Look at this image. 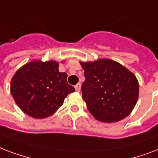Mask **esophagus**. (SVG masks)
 Instances as JSON below:
<instances>
[{
    "label": "esophagus",
    "mask_w": 158,
    "mask_h": 158,
    "mask_svg": "<svg viewBox=\"0 0 158 158\" xmlns=\"http://www.w3.org/2000/svg\"><path fill=\"white\" fill-rule=\"evenodd\" d=\"M75 89H76V90L77 91V92H80V90H81V84H80V83H78V84H77V85H75Z\"/></svg>",
    "instance_id": "obj_1"
}]
</instances>
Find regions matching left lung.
Listing matches in <instances>:
<instances>
[{
    "instance_id": "left-lung-1",
    "label": "left lung",
    "mask_w": 158,
    "mask_h": 158,
    "mask_svg": "<svg viewBox=\"0 0 158 158\" xmlns=\"http://www.w3.org/2000/svg\"><path fill=\"white\" fill-rule=\"evenodd\" d=\"M80 64L85 77L82 98L94 118L114 123L129 115L139 99V84L134 73L107 58Z\"/></svg>"
}]
</instances>
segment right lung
<instances>
[{"label": "right lung", "instance_id": "add662e5", "mask_svg": "<svg viewBox=\"0 0 158 158\" xmlns=\"http://www.w3.org/2000/svg\"><path fill=\"white\" fill-rule=\"evenodd\" d=\"M59 63L34 60L22 66L10 81V93L24 114L35 118H48L62 106L75 89L67 81L66 73L58 71Z\"/></svg>", "mask_w": 158, "mask_h": 158}]
</instances>
